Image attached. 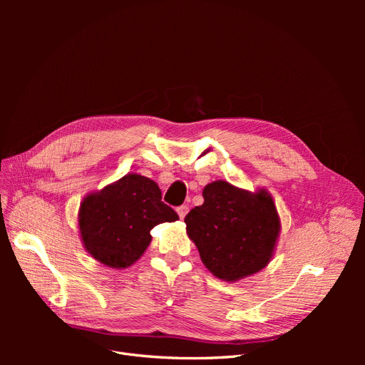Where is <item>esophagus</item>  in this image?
Listing matches in <instances>:
<instances>
[{"label": "esophagus", "instance_id": "34e87169", "mask_svg": "<svg viewBox=\"0 0 365 365\" xmlns=\"http://www.w3.org/2000/svg\"><path fill=\"white\" fill-rule=\"evenodd\" d=\"M176 212H178V215H180L181 219H184L185 215L189 213V205H180L178 208H176Z\"/></svg>", "mask_w": 365, "mask_h": 365}]
</instances>
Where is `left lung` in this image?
<instances>
[{
    "label": "left lung",
    "mask_w": 365,
    "mask_h": 365,
    "mask_svg": "<svg viewBox=\"0 0 365 365\" xmlns=\"http://www.w3.org/2000/svg\"><path fill=\"white\" fill-rule=\"evenodd\" d=\"M202 196L204 204L184 222L205 268L220 280L237 282L267 267L280 235L272 196L220 180L207 184Z\"/></svg>",
    "instance_id": "1"
}]
</instances>
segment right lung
I'll use <instances>...</instances> for the list:
<instances>
[{"label":"right lung","instance_id":"right-lung-1","mask_svg":"<svg viewBox=\"0 0 365 365\" xmlns=\"http://www.w3.org/2000/svg\"><path fill=\"white\" fill-rule=\"evenodd\" d=\"M178 219L161 201L158 184L138 173H128L101 192L86 195L79 208L85 250L115 269L128 268L143 256L153 227Z\"/></svg>","mask_w":365,"mask_h":365}]
</instances>
